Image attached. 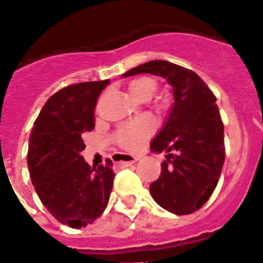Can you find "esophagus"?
Instances as JSON below:
<instances>
[{
    "instance_id": "esophagus-1",
    "label": "esophagus",
    "mask_w": 263,
    "mask_h": 263,
    "mask_svg": "<svg viewBox=\"0 0 263 263\" xmlns=\"http://www.w3.org/2000/svg\"><path fill=\"white\" fill-rule=\"evenodd\" d=\"M137 160H138V158L133 157V156L123 155V156H120V157H119L118 165L121 166V167H128V166H130L134 162H137Z\"/></svg>"
}]
</instances>
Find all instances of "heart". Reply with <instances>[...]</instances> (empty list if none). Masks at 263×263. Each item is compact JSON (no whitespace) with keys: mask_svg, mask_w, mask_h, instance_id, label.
Wrapping results in <instances>:
<instances>
[{"mask_svg":"<svg viewBox=\"0 0 263 263\" xmlns=\"http://www.w3.org/2000/svg\"><path fill=\"white\" fill-rule=\"evenodd\" d=\"M129 92L135 100L148 101L157 89V82L151 77H142L129 83ZM155 130V121L151 118H140L119 129L116 140L128 151H138Z\"/></svg>","mask_w":263,"mask_h":263,"instance_id":"obj_1","label":"heart"}]
</instances>
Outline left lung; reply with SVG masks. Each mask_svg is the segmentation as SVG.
<instances>
[{
    "label": "left lung",
    "mask_w": 263,
    "mask_h": 263,
    "mask_svg": "<svg viewBox=\"0 0 263 263\" xmlns=\"http://www.w3.org/2000/svg\"><path fill=\"white\" fill-rule=\"evenodd\" d=\"M137 74L163 78L174 96L163 126L151 142L152 152L167 153L160 178L149 185L151 196L171 214H193L214 193L225 161L216 97L196 72L173 62H145L121 78Z\"/></svg>",
    "instance_id": "left-lung-1"
}]
</instances>
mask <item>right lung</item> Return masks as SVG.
Segmentation results:
<instances>
[{"label":"right lung","mask_w":263,"mask_h":263,"mask_svg":"<svg viewBox=\"0 0 263 263\" xmlns=\"http://www.w3.org/2000/svg\"><path fill=\"white\" fill-rule=\"evenodd\" d=\"M110 80L65 87L44 103L29 138L30 179L43 206L64 225L95 222L110 199L112 161L90 167L80 155L83 134L95 128V108Z\"/></svg>","instance_id":"obj_1"}]
</instances>
